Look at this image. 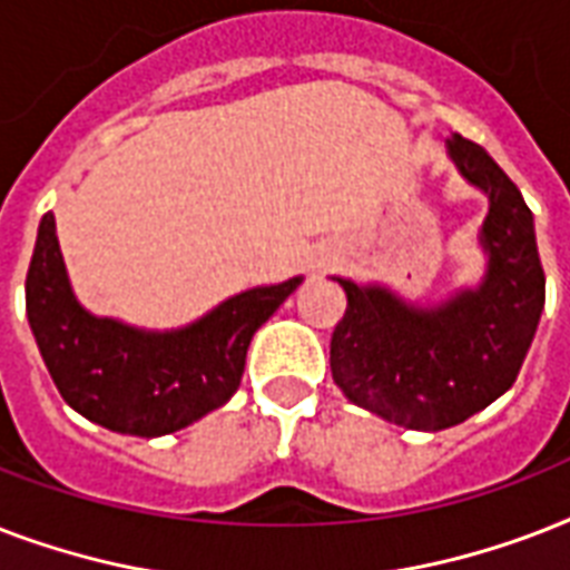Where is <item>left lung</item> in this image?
Listing matches in <instances>:
<instances>
[{
  "label": "left lung",
  "instance_id": "left-lung-1",
  "mask_svg": "<svg viewBox=\"0 0 570 570\" xmlns=\"http://www.w3.org/2000/svg\"><path fill=\"white\" fill-rule=\"evenodd\" d=\"M446 156L488 197L479 227L485 272L443 302H407L384 284L334 277L346 316L331 337V375L348 402L414 432H441L512 387L544 311L535 222L485 147L459 132Z\"/></svg>",
  "mask_w": 570,
  "mask_h": 570
}]
</instances>
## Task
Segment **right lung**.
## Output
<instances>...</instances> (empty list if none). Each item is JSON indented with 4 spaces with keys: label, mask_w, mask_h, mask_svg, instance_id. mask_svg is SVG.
I'll return each instance as SVG.
<instances>
[{
    "label": "right lung",
    "mask_w": 570,
    "mask_h": 570,
    "mask_svg": "<svg viewBox=\"0 0 570 570\" xmlns=\"http://www.w3.org/2000/svg\"><path fill=\"white\" fill-rule=\"evenodd\" d=\"M302 281L230 295L183 328H136L82 307L67 277L56 215L47 213L26 275V316L67 405L109 432L163 438L236 393L254 331Z\"/></svg>",
    "instance_id": "add662e5"
}]
</instances>
